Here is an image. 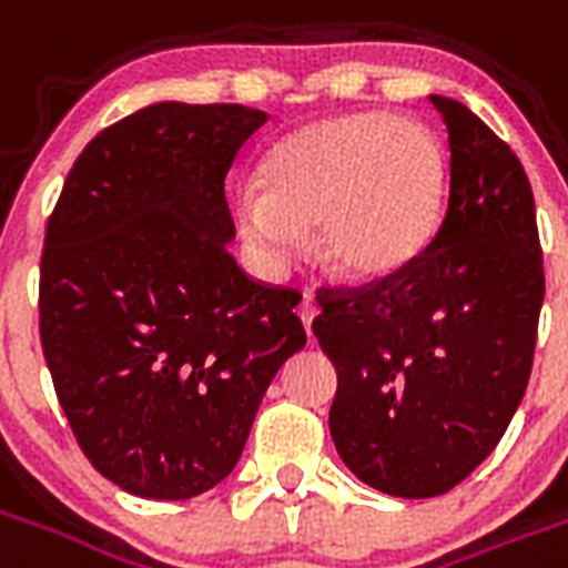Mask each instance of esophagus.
Here are the masks:
<instances>
[{
  "label": "esophagus",
  "instance_id": "esophagus-1",
  "mask_svg": "<svg viewBox=\"0 0 568 568\" xmlns=\"http://www.w3.org/2000/svg\"><path fill=\"white\" fill-rule=\"evenodd\" d=\"M297 316H301V322H304V332L313 334V320H316V307H313L310 301H304V304L297 307Z\"/></svg>",
  "mask_w": 568,
  "mask_h": 568
}]
</instances>
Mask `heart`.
<instances>
[{
  "instance_id": "b5f03b06",
  "label": "heart",
  "mask_w": 568,
  "mask_h": 568,
  "mask_svg": "<svg viewBox=\"0 0 568 568\" xmlns=\"http://www.w3.org/2000/svg\"><path fill=\"white\" fill-rule=\"evenodd\" d=\"M450 163L438 136L389 112L313 121L267 151L258 185L236 194V231L261 271L295 267L310 227L316 258L344 283L414 267L438 234Z\"/></svg>"
}]
</instances>
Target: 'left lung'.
Wrapping results in <instances>:
<instances>
[{"instance_id":"left-lung-1","label":"left lung","mask_w":568,"mask_h":568,"mask_svg":"<svg viewBox=\"0 0 568 568\" xmlns=\"http://www.w3.org/2000/svg\"><path fill=\"white\" fill-rule=\"evenodd\" d=\"M450 145V197L423 258L383 283L320 288L313 334L337 368L328 426L368 487L428 499L499 444L532 371L545 271L536 200L505 142L432 97Z\"/></svg>"}]
</instances>
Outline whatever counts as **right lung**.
<instances>
[{
	"label": "right lung",
	"instance_id": "1",
	"mask_svg": "<svg viewBox=\"0 0 568 568\" xmlns=\"http://www.w3.org/2000/svg\"><path fill=\"white\" fill-rule=\"evenodd\" d=\"M264 121L234 103L145 105L88 142L44 227L57 398L93 468L142 499L231 475L276 371L307 344L295 288L227 252L224 175Z\"/></svg>",
	"mask_w": 568,
	"mask_h": 568
}]
</instances>
